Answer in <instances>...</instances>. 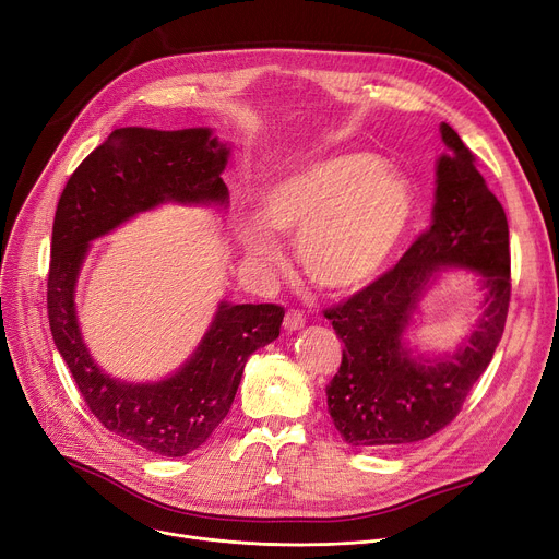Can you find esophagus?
<instances>
[{
	"label": "esophagus",
	"mask_w": 559,
	"mask_h": 559,
	"mask_svg": "<svg viewBox=\"0 0 559 559\" xmlns=\"http://www.w3.org/2000/svg\"><path fill=\"white\" fill-rule=\"evenodd\" d=\"M304 325H306V317L301 312H296V310H289L283 319V328L287 332H296V330H301Z\"/></svg>",
	"instance_id": "1"
}]
</instances>
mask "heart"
<instances>
[{"label":"heart","mask_w":559,"mask_h":559,"mask_svg":"<svg viewBox=\"0 0 559 559\" xmlns=\"http://www.w3.org/2000/svg\"><path fill=\"white\" fill-rule=\"evenodd\" d=\"M408 179L382 168L368 153L317 159L270 183L258 195V219L238 222L245 255L260 270H276L283 251L274 236L296 240V260L312 285L353 294L391 263L416 217Z\"/></svg>","instance_id":"1"}]
</instances>
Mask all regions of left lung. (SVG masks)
<instances>
[{"instance_id": "obj_1", "label": "left lung", "mask_w": 559, "mask_h": 559, "mask_svg": "<svg viewBox=\"0 0 559 559\" xmlns=\"http://www.w3.org/2000/svg\"><path fill=\"white\" fill-rule=\"evenodd\" d=\"M429 229L400 263L337 308L325 310L344 342L325 389L334 429L353 448L418 442L448 427L501 342L510 304L508 219L456 130L440 126ZM448 266L474 271L484 289L477 328L452 354L423 356L405 332Z\"/></svg>"}]
</instances>
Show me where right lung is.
<instances>
[{
	"mask_svg": "<svg viewBox=\"0 0 559 559\" xmlns=\"http://www.w3.org/2000/svg\"><path fill=\"white\" fill-rule=\"evenodd\" d=\"M231 147L211 128H119L76 168L60 195L47 283L49 325L90 412L105 429L159 456H186L229 414L251 353L281 334L274 304L219 301L202 342L173 376L126 382L107 376L83 340L76 283L90 242L162 204L222 206Z\"/></svg>",
	"mask_w": 559,
	"mask_h": 559,
	"instance_id": "add662e5",
	"label": "right lung"
}]
</instances>
